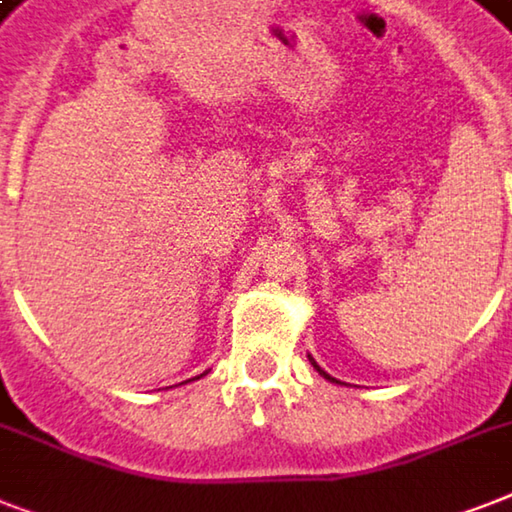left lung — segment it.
<instances>
[{
  "label": "left lung",
  "mask_w": 512,
  "mask_h": 512,
  "mask_svg": "<svg viewBox=\"0 0 512 512\" xmlns=\"http://www.w3.org/2000/svg\"><path fill=\"white\" fill-rule=\"evenodd\" d=\"M308 358H311V364H313V369H316V372H319V374H324V377H327V380H329V382H340V380H335V377H329V374H327V372H324V369H321V366H319V364H316V361H313V356H308Z\"/></svg>",
  "instance_id": "1"
}]
</instances>
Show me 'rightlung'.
<instances>
[{
    "mask_svg": "<svg viewBox=\"0 0 512 512\" xmlns=\"http://www.w3.org/2000/svg\"><path fill=\"white\" fill-rule=\"evenodd\" d=\"M204 374H207V372H204ZM204 374H199V377H204ZM199 377H196V380H199Z\"/></svg>",
    "mask_w": 512,
    "mask_h": 512,
    "instance_id": "1",
    "label": "right lung"
}]
</instances>
